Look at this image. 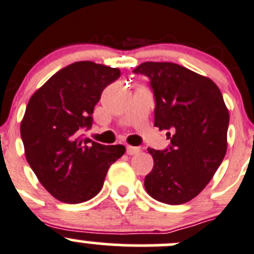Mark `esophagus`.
I'll return each instance as SVG.
<instances>
[{
	"mask_svg": "<svg viewBox=\"0 0 254 254\" xmlns=\"http://www.w3.org/2000/svg\"><path fill=\"white\" fill-rule=\"evenodd\" d=\"M140 152L138 147H132V145H127V154L128 155H135Z\"/></svg>",
	"mask_w": 254,
	"mask_h": 254,
	"instance_id": "1",
	"label": "esophagus"
}]
</instances>
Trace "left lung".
Listing matches in <instances>:
<instances>
[{
  "label": "left lung",
  "mask_w": 254,
  "mask_h": 254,
  "mask_svg": "<svg viewBox=\"0 0 254 254\" xmlns=\"http://www.w3.org/2000/svg\"><path fill=\"white\" fill-rule=\"evenodd\" d=\"M133 72L149 77L154 126L170 139L164 150L148 148L154 165L144 188L158 201L184 204L204 190L225 158L230 115L222 94L211 79L174 63L145 62Z\"/></svg>",
  "instance_id": "1"
}]
</instances>
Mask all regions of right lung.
Instances as JSON below:
<instances>
[{
	"label": "right lung",
	"instance_id": "1",
	"mask_svg": "<svg viewBox=\"0 0 254 254\" xmlns=\"http://www.w3.org/2000/svg\"><path fill=\"white\" fill-rule=\"evenodd\" d=\"M117 67L76 62L55 72L27 105L21 122L24 154L41 184L57 200L80 204L96 196L125 145H104L85 138L94 107Z\"/></svg>",
	"mask_w": 254,
	"mask_h": 254
}]
</instances>
